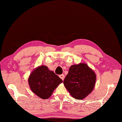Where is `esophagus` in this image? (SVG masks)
Listing matches in <instances>:
<instances>
[{"instance_id": "obj_1", "label": "esophagus", "mask_w": 122, "mask_h": 122, "mask_svg": "<svg viewBox=\"0 0 122 122\" xmlns=\"http://www.w3.org/2000/svg\"><path fill=\"white\" fill-rule=\"evenodd\" d=\"M59 77H60L62 80H63L64 79V75L63 74L60 75H59Z\"/></svg>"}]
</instances>
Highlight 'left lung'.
I'll list each match as a JSON object with an SVG mask.
<instances>
[{"mask_svg": "<svg viewBox=\"0 0 122 122\" xmlns=\"http://www.w3.org/2000/svg\"><path fill=\"white\" fill-rule=\"evenodd\" d=\"M96 74L85 63L71 66L63 83L71 96L76 99H83L94 88Z\"/></svg>", "mask_w": 122, "mask_h": 122, "instance_id": "left-lung-1", "label": "left lung"}]
</instances>
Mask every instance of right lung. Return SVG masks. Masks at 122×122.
<instances>
[{"label": "right lung", "instance_id": "obj_1", "mask_svg": "<svg viewBox=\"0 0 122 122\" xmlns=\"http://www.w3.org/2000/svg\"><path fill=\"white\" fill-rule=\"evenodd\" d=\"M28 81L33 93L41 98L47 99L63 81L47 66L41 65L31 71Z\"/></svg>", "mask_w": 122, "mask_h": 122}]
</instances>
